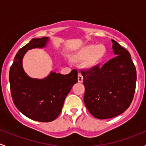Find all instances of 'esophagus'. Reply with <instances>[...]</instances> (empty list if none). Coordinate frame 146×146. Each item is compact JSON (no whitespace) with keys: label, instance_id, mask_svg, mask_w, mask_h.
<instances>
[{"label":"esophagus","instance_id":"obj_1","mask_svg":"<svg viewBox=\"0 0 146 146\" xmlns=\"http://www.w3.org/2000/svg\"><path fill=\"white\" fill-rule=\"evenodd\" d=\"M82 80H83V77L80 73H78V82H82Z\"/></svg>","mask_w":146,"mask_h":146}]
</instances>
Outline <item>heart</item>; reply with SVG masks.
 <instances>
[{"label": "heart", "instance_id": "obj_1", "mask_svg": "<svg viewBox=\"0 0 146 146\" xmlns=\"http://www.w3.org/2000/svg\"><path fill=\"white\" fill-rule=\"evenodd\" d=\"M107 54L106 47L102 44H90L82 47L78 52L76 57L79 60H85L84 66L92 68L102 61Z\"/></svg>", "mask_w": 146, "mask_h": 146}]
</instances>
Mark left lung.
I'll list each match as a JSON object with an SVG mask.
<instances>
[{
    "instance_id": "obj_1",
    "label": "left lung",
    "mask_w": 146,
    "mask_h": 146,
    "mask_svg": "<svg viewBox=\"0 0 146 146\" xmlns=\"http://www.w3.org/2000/svg\"><path fill=\"white\" fill-rule=\"evenodd\" d=\"M114 58L102 67L81 70L84 102L95 118L117 117L130 106L136 90V70L129 51L111 39Z\"/></svg>"
}]
</instances>
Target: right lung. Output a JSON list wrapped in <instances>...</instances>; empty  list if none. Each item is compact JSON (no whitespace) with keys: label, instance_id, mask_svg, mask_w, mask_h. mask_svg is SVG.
Instances as JSON below:
<instances>
[{"label":"right lung","instance_id":"right-lung-1","mask_svg":"<svg viewBox=\"0 0 146 146\" xmlns=\"http://www.w3.org/2000/svg\"><path fill=\"white\" fill-rule=\"evenodd\" d=\"M48 37L32 39L20 48L10 69L12 98L17 110L28 118L40 122L52 121L62 110L64 100L78 82L76 69L67 75L51 72L45 78H31L24 71L23 58L27 50L44 47Z\"/></svg>","mask_w":146,"mask_h":146}]
</instances>
